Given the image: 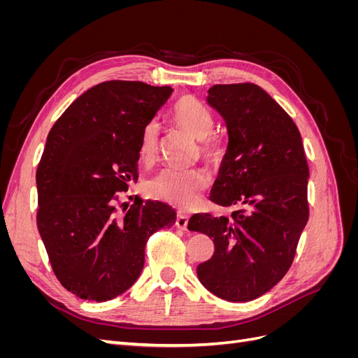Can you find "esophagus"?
Here are the masks:
<instances>
[{
	"label": "esophagus",
	"mask_w": 358,
	"mask_h": 358,
	"mask_svg": "<svg viewBox=\"0 0 358 358\" xmlns=\"http://www.w3.org/2000/svg\"><path fill=\"white\" fill-rule=\"evenodd\" d=\"M188 218H189V216H188L187 213L179 212V213H178V218H176V227H178V229L187 230V227H188Z\"/></svg>",
	"instance_id": "obj_1"
}]
</instances>
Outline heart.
I'll return each mask as SVG.
<instances>
[{
  "label": "heart",
  "mask_w": 358,
  "mask_h": 358,
  "mask_svg": "<svg viewBox=\"0 0 358 358\" xmlns=\"http://www.w3.org/2000/svg\"><path fill=\"white\" fill-rule=\"evenodd\" d=\"M171 119L178 127L197 138L200 158L209 166H220L224 158V143L218 134L213 133L215 117L201 101L191 95L182 96L173 106ZM159 124L157 119L149 121L140 134L138 157L143 162L154 161L158 152ZM210 178L200 167L192 169H166L146 185L148 194L180 209L192 208L200 200L201 192L209 187Z\"/></svg>",
  "instance_id": "obj_1"
}]
</instances>
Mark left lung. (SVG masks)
Listing matches in <instances>:
<instances>
[{
	"label": "left lung",
	"mask_w": 358,
	"mask_h": 358,
	"mask_svg": "<svg viewBox=\"0 0 358 358\" xmlns=\"http://www.w3.org/2000/svg\"><path fill=\"white\" fill-rule=\"evenodd\" d=\"M208 103L229 131L210 201L231 213H196L188 221V230L215 243L197 275L215 296L249 301L272 289L292 264L309 218V166L297 125L258 85H213Z\"/></svg>",
	"instance_id": "8db88e82"
}]
</instances>
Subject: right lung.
I'll list each match as a JSON object with an SVG mask.
<instances>
[{
    "label": "right lung",
    "mask_w": 358,
    "mask_h": 358,
    "mask_svg": "<svg viewBox=\"0 0 358 358\" xmlns=\"http://www.w3.org/2000/svg\"><path fill=\"white\" fill-rule=\"evenodd\" d=\"M170 86L107 80L78 96L50 128L37 169V227L53 273L80 299L106 301L131 287L150 236L170 229L169 204L119 200L137 179L138 140Z\"/></svg>",
    "instance_id": "add662e5"
}]
</instances>
